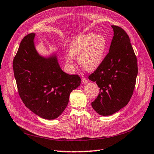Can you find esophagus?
<instances>
[{"label": "esophagus", "mask_w": 154, "mask_h": 154, "mask_svg": "<svg viewBox=\"0 0 154 154\" xmlns=\"http://www.w3.org/2000/svg\"><path fill=\"white\" fill-rule=\"evenodd\" d=\"M87 82H88V80H87L86 78H85V77L82 78V83H86Z\"/></svg>", "instance_id": "esophagus-1"}]
</instances>
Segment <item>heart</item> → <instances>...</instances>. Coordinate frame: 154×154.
<instances>
[{
  "label": "heart",
  "mask_w": 154,
  "mask_h": 154,
  "mask_svg": "<svg viewBox=\"0 0 154 154\" xmlns=\"http://www.w3.org/2000/svg\"><path fill=\"white\" fill-rule=\"evenodd\" d=\"M107 48V40L101 34L88 33L77 36L66 55L68 64H72L74 55L78 56L80 65L88 70H95L102 64Z\"/></svg>",
  "instance_id": "obj_1"
}]
</instances>
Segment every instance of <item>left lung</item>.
I'll list each match as a JSON object with an SVG mask.
<instances>
[{"mask_svg": "<svg viewBox=\"0 0 154 154\" xmlns=\"http://www.w3.org/2000/svg\"><path fill=\"white\" fill-rule=\"evenodd\" d=\"M112 27L114 36L109 52L88 76L100 88L92 106L102 116L112 115L128 104L133 95L138 71L129 36L121 27Z\"/></svg>", "mask_w": 154, "mask_h": 154, "instance_id": "left-lung-1", "label": "left lung"}]
</instances>
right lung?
Instances as JSON below:
<instances>
[{
  "label": "right lung",
  "instance_id": "obj_1",
  "mask_svg": "<svg viewBox=\"0 0 154 154\" xmlns=\"http://www.w3.org/2000/svg\"><path fill=\"white\" fill-rule=\"evenodd\" d=\"M34 36L31 33L22 40L13 59L14 78L26 107L40 117L53 120L66 108L70 94L80 85L81 78L62 71L55 56L44 58L38 54Z\"/></svg>",
  "mask_w": 154,
  "mask_h": 154
}]
</instances>
